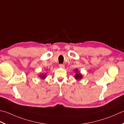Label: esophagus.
Masks as SVG:
<instances>
[{
	"mask_svg": "<svg viewBox=\"0 0 124 124\" xmlns=\"http://www.w3.org/2000/svg\"><path fill=\"white\" fill-rule=\"evenodd\" d=\"M59 66L60 68H64V65L63 64H59Z\"/></svg>",
	"mask_w": 124,
	"mask_h": 124,
	"instance_id": "obj_1",
	"label": "esophagus"
}]
</instances>
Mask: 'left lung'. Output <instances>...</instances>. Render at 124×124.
<instances>
[{
  "instance_id": "1",
  "label": "left lung",
  "mask_w": 124,
  "mask_h": 124,
  "mask_svg": "<svg viewBox=\"0 0 124 124\" xmlns=\"http://www.w3.org/2000/svg\"><path fill=\"white\" fill-rule=\"evenodd\" d=\"M75 71H76V75H75V78H76V79H81L82 78V75L80 74V73H79V72H77V70H75Z\"/></svg>"
}]
</instances>
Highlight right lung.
Segmentation results:
<instances>
[{"instance_id": "right-lung-1", "label": "right lung", "mask_w": 124, "mask_h": 124, "mask_svg": "<svg viewBox=\"0 0 124 124\" xmlns=\"http://www.w3.org/2000/svg\"><path fill=\"white\" fill-rule=\"evenodd\" d=\"M40 77H41V78H45V77H46V74H45V75L41 74V75H40Z\"/></svg>"}]
</instances>
